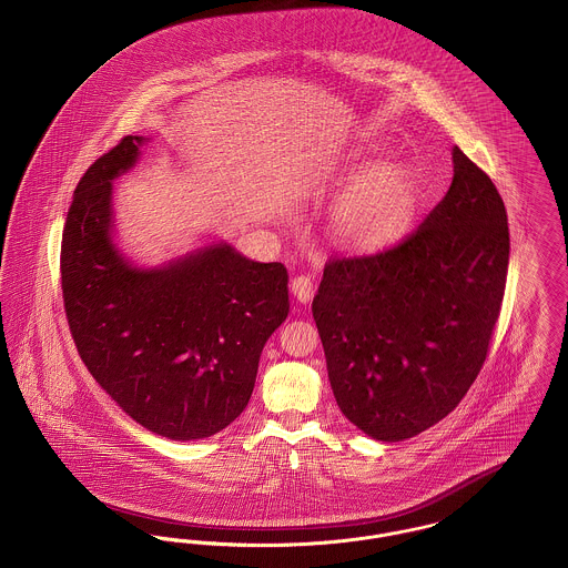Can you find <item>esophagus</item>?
I'll return each mask as SVG.
<instances>
[{
	"mask_svg": "<svg viewBox=\"0 0 568 568\" xmlns=\"http://www.w3.org/2000/svg\"><path fill=\"white\" fill-rule=\"evenodd\" d=\"M290 290H292V294L296 296V301L302 302V304H306V302L313 298V281H311V276L308 274H298V276H294L292 278V283H290Z\"/></svg>",
	"mask_w": 568,
	"mask_h": 568,
	"instance_id": "esophagus-1",
	"label": "esophagus"
}]
</instances>
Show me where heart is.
Listing matches in <instances>:
<instances>
[{"instance_id": "1", "label": "heart", "mask_w": 568, "mask_h": 568, "mask_svg": "<svg viewBox=\"0 0 568 568\" xmlns=\"http://www.w3.org/2000/svg\"><path fill=\"white\" fill-rule=\"evenodd\" d=\"M416 201V184L405 169L397 165L371 169L368 163H358L352 191L341 207L345 235L365 248L382 246L407 227Z\"/></svg>"}]
</instances>
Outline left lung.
Here are the masks:
<instances>
[{
	"label": "left lung",
	"instance_id": "obj_1",
	"mask_svg": "<svg viewBox=\"0 0 568 568\" xmlns=\"http://www.w3.org/2000/svg\"><path fill=\"white\" fill-rule=\"evenodd\" d=\"M448 193L395 246L333 257L313 298L334 399L382 442L446 418L485 365L508 272L491 178L453 150Z\"/></svg>",
	"mask_w": 568,
	"mask_h": 568
}]
</instances>
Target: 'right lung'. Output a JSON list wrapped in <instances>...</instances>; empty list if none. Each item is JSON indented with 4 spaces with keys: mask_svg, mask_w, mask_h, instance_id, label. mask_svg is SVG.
I'll list each match as a JSON object with an SVG mask.
<instances>
[{
    "mask_svg": "<svg viewBox=\"0 0 568 568\" xmlns=\"http://www.w3.org/2000/svg\"><path fill=\"white\" fill-rule=\"evenodd\" d=\"M141 136L83 173L62 234V296L77 352L133 420L169 439L219 434L251 399L260 356L290 313L287 270L216 244L161 270L111 242V180Z\"/></svg>",
    "mask_w": 568,
    "mask_h": 568,
    "instance_id": "1",
    "label": "right lung"
}]
</instances>
